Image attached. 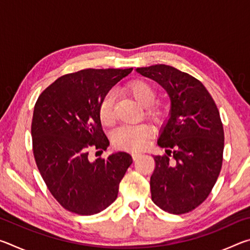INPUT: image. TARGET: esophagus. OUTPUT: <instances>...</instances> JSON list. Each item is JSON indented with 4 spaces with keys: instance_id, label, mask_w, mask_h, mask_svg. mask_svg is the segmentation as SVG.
Instances as JSON below:
<instances>
[{
    "instance_id": "obj_1",
    "label": "esophagus",
    "mask_w": 250,
    "mask_h": 250,
    "mask_svg": "<svg viewBox=\"0 0 250 250\" xmlns=\"http://www.w3.org/2000/svg\"><path fill=\"white\" fill-rule=\"evenodd\" d=\"M131 155H132L133 160H138L141 156V153H140V152H132V154H131Z\"/></svg>"
}]
</instances>
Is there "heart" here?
Wrapping results in <instances>:
<instances>
[{"label": "heart", "instance_id": "b5f03b06", "mask_svg": "<svg viewBox=\"0 0 250 250\" xmlns=\"http://www.w3.org/2000/svg\"><path fill=\"white\" fill-rule=\"evenodd\" d=\"M128 88L133 98L142 107H146L147 117L153 120H159L162 117L163 108L160 105H153L156 98V89L153 84L145 80H135L129 84ZM113 104H115V96L109 92L104 97L99 104V119L104 125H112L115 119ZM151 132L152 130L147 125H121L113 132L112 142L119 149L140 150L146 146Z\"/></svg>", "mask_w": 250, "mask_h": 250}]
</instances>
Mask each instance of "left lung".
<instances>
[{
	"mask_svg": "<svg viewBox=\"0 0 250 250\" xmlns=\"http://www.w3.org/2000/svg\"><path fill=\"white\" fill-rule=\"evenodd\" d=\"M135 71L162 86L171 101L158 139L167 154L153 155L152 201L167 213H188L206 200L221 172L224 129L218 109L200 80L174 67L161 64Z\"/></svg>",
	"mask_w": 250,
	"mask_h": 250,
	"instance_id": "obj_1",
	"label": "left lung"
}]
</instances>
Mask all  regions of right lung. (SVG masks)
Masks as SVG:
<instances>
[{
	"label": "right lung",
	"mask_w": 250,
	"mask_h": 250,
	"mask_svg": "<svg viewBox=\"0 0 250 250\" xmlns=\"http://www.w3.org/2000/svg\"><path fill=\"white\" fill-rule=\"evenodd\" d=\"M126 69H83L62 76L42 92L34 107L33 152L49 192L64 208L94 215L116 201L132 156L118 151L90 161L91 146L105 150L109 140L98 108Z\"/></svg>",
	"instance_id": "1"
}]
</instances>
